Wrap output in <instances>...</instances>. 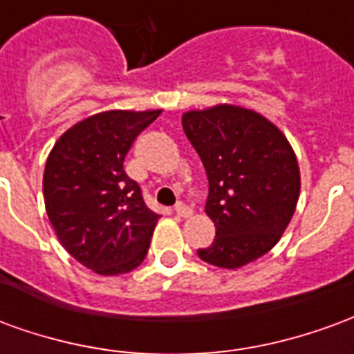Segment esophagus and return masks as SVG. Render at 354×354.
<instances>
[{"label": "esophagus", "mask_w": 354, "mask_h": 354, "mask_svg": "<svg viewBox=\"0 0 354 354\" xmlns=\"http://www.w3.org/2000/svg\"><path fill=\"white\" fill-rule=\"evenodd\" d=\"M174 212H176V216H180V218H189V216L193 214V208L187 207L185 203H178L176 207H174Z\"/></svg>", "instance_id": "obj_1"}]
</instances>
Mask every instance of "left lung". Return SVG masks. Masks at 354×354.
I'll use <instances>...</instances> for the list:
<instances>
[{
    "label": "left lung",
    "mask_w": 354,
    "mask_h": 354,
    "mask_svg": "<svg viewBox=\"0 0 354 354\" xmlns=\"http://www.w3.org/2000/svg\"><path fill=\"white\" fill-rule=\"evenodd\" d=\"M182 124L207 170L205 210L216 225L199 258L225 269L258 260L279 243L296 210L294 149L266 117L237 106L187 111Z\"/></svg>",
    "instance_id": "left-lung-1"
}]
</instances>
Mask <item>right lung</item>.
<instances>
[{
	"label": "right lung",
	"mask_w": 354,
	"mask_h": 354,
	"mask_svg": "<svg viewBox=\"0 0 354 354\" xmlns=\"http://www.w3.org/2000/svg\"><path fill=\"white\" fill-rule=\"evenodd\" d=\"M159 113H96L64 132L47 159V216L62 246L94 273H129L146 258L159 214L147 207L123 161Z\"/></svg>",
	"instance_id": "right-lung-1"
}]
</instances>
